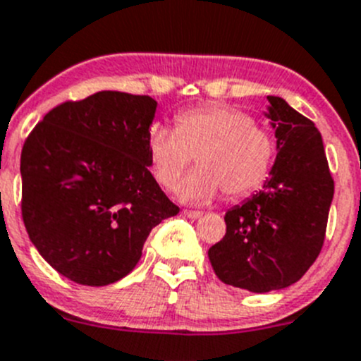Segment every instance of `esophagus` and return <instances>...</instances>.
<instances>
[{
	"label": "esophagus",
	"mask_w": 361,
	"mask_h": 361,
	"mask_svg": "<svg viewBox=\"0 0 361 361\" xmlns=\"http://www.w3.org/2000/svg\"><path fill=\"white\" fill-rule=\"evenodd\" d=\"M181 214H183L185 217H188V219H200L201 215H203L201 212H197V210H183Z\"/></svg>",
	"instance_id": "34e87169"
}]
</instances>
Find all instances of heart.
Listing matches in <instances>:
<instances>
[{
    "instance_id": "b5f03b06",
    "label": "heart",
    "mask_w": 361,
    "mask_h": 361,
    "mask_svg": "<svg viewBox=\"0 0 361 361\" xmlns=\"http://www.w3.org/2000/svg\"><path fill=\"white\" fill-rule=\"evenodd\" d=\"M146 149L154 180L165 190L178 187L194 157L197 169L183 181L180 197L207 203L219 192L226 200H240L257 190L274 164L276 139L249 114L207 103L176 114L173 131L151 128Z\"/></svg>"
}]
</instances>
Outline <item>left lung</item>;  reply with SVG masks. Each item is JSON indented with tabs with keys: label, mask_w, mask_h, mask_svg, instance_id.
<instances>
[{
	"label": "left lung",
	"mask_w": 361,
	"mask_h": 361,
	"mask_svg": "<svg viewBox=\"0 0 361 361\" xmlns=\"http://www.w3.org/2000/svg\"><path fill=\"white\" fill-rule=\"evenodd\" d=\"M278 154L264 190L226 212V235L208 249L226 285L264 294L299 281L326 238L335 181L322 139L308 117L267 96Z\"/></svg>",
	"instance_id": "1"
}]
</instances>
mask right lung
<instances>
[{"label": "right lung", "mask_w": 361, "mask_h": 361, "mask_svg": "<svg viewBox=\"0 0 361 361\" xmlns=\"http://www.w3.org/2000/svg\"><path fill=\"white\" fill-rule=\"evenodd\" d=\"M157 101L103 90L49 110L21 153V215L59 274L87 287L119 281L147 235L180 208L149 173Z\"/></svg>", "instance_id": "right-lung-1"}]
</instances>
